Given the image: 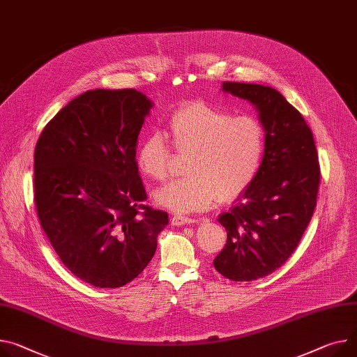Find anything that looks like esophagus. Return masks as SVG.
<instances>
[{
  "label": "esophagus",
  "instance_id": "esophagus-1",
  "mask_svg": "<svg viewBox=\"0 0 357 357\" xmlns=\"http://www.w3.org/2000/svg\"><path fill=\"white\" fill-rule=\"evenodd\" d=\"M172 223L174 226H183V225H191V223H196L195 218H190V217H185V215H174L172 218Z\"/></svg>",
  "mask_w": 357,
  "mask_h": 357
}]
</instances>
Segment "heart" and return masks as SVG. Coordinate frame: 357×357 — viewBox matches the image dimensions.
I'll return each mask as SVG.
<instances>
[{
  "instance_id": "obj_1",
  "label": "heart",
  "mask_w": 357,
  "mask_h": 357,
  "mask_svg": "<svg viewBox=\"0 0 357 357\" xmlns=\"http://www.w3.org/2000/svg\"><path fill=\"white\" fill-rule=\"evenodd\" d=\"M166 137L178 154H188L187 176L172 180L154 193L155 202L183 214L211 207L217 199L231 200L257 177L266 153V128L253 114H240L202 101L178 107L166 126ZM173 153L160 132L140 143L137 162L153 180L169 174Z\"/></svg>"
}]
</instances>
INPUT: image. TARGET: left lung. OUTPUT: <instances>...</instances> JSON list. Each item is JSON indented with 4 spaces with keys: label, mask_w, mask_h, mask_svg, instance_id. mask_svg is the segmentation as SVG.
<instances>
[{
    "label": "left lung",
    "mask_w": 357,
    "mask_h": 357,
    "mask_svg": "<svg viewBox=\"0 0 357 357\" xmlns=\"http://www.w3.org/2000/svg\"><path fill=\"white\" fill-rule=\"evenodd\" d=\"M223 91L255 104L266 128L257 177L218 217L227 243L213 261L225 278L252 282L278 270L307 229L320 184L319 155L303 116L278 90L225 81Z\"/></svg>",
    "instance_id": "1"
}]
</instances>
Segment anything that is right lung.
<instances>
[{
	"label": "right lung",
	"mask_w": 357,
	"mask_h": 357,
	"mask_svg": "<svg viewBox=\"0 0 357 357\" xmlns=\"http://www.w3.org/2000/svg\"><path fill=\"white\" fill-rule=\"evenodd\" d=\"M153 102L140 91L90 90L44 127L34 151V200L64 266L101 289L146 268L166 211L147 206L135 146Z\"/></svg>",
	"instance_id": "right-lung-1"
}]
</instances>
